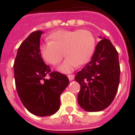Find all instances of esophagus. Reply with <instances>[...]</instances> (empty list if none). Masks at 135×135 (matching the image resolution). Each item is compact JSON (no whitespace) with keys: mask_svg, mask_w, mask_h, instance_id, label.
Listing matches in <instances>:
<instances>
[{"mask_svg":"<svg viewBox=\"0 0 135 135\" xmlns=\"http://www.w3.org/2000/svg\"><path fill=\"white\" fill-rule=\"evenodd\" d=\"M68 77L70 81L73 80L74 79V75H68Z\"/></svg>","mask_w":135,"mask_h":135,"instance_id":"1","label":"esophagus"}]
</instances>
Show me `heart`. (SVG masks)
Listing matches in <instances>:
<instances>
[{
    "label": "heart",
    "instance_id": "heart-1",
    "mask_svg": "<svg viewBox=\"0 0 135 135\" xmlns=\"http://www.w3.org/2000/svg\"><path fill=\"white\" fill-rule=\"evenodd\" d=\"M48 39L49 41L40 46L42 57L50 65H56L65 55L68 56L57 68L62 73H71L78 65L89 62L96 46L93 34L86 30L56 31L49 36Z\"/></svg>",
    "mask_w": 135,
    "mask_h": 135
}]
</instances>
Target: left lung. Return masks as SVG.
<instances>
[{
	"label": "left lung",
	"instance_id": "left-lung-1",
	"mask_svg": "<svg viewBox=\"0 0 135 135\" xmlns=\"http://www.w3.org/2000/svg\"><path fill=\"white\" fill-rule=\"evenodd\" d=\"M97 44L95 53L75 80L80 85L79 105L86 112H99L107 108L116 95L120 82L118 53L111 41L105 38Z\"/></svg>",
	"mask_w": 135,
	"mask_h": 135
}]
</instances>
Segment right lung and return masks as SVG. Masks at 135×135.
Here are the masks:
<instances>
[{"label": "right lung", "mask_w": 135, "mask_h": 135, "mask_svg": "<svg viewBox=\"0 0 135 135\" xmlns=\"http://www.w3.org/2000/svg\"><path fill=\"white\" fill-rule=\"evenodd\" d=\"M43 32H32L21 44L14 61L17 92L25 108L38 116L55 114L60 108V95L69 84L65 75L51 72L41 57L40 37ZM49 75L50 78L46 79Z\"/></svg>", "instance_id": "obj_1"}]
</instances>
